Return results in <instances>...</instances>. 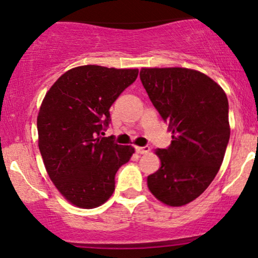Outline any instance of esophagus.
<instances>
[{
    "label": "esophagus",
    "instance_id": "esophagus-1",
    "mask_svg": "<svg viewBox=\"0 0 258 258\" xmlns=\"http://www.w3.org/2000/svg\"><path fill=\"white\" fill-rule=\"evenodd\" d=\"M149 150H150V147H148V146L136 147V152H137L138 154H147V153H149Z\"/></svg>",
    "mask_w": 258,
    "mask_h": 258
}]
</instances>
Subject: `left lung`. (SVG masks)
Segmentation results:
<instances>
[{"instance_id": "1", "label": "left lung", "mask_w": 258, "mask_h": 258, "mask_svg": "<svg viewBox=\"0 0 258 258\" xmlns=\"http://www.w3.org/2000/svg\"><path fill=\"white\" fill-rule=\"evenodd\" d=\"M139 78L173 135L166 149L155 150L161 167L148 176V188L166 205H185L206 190L223 161L227 96L205 74L185 68H143Z\"/></svg>"}]
</instances>
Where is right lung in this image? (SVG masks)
<instances>
[{"mask_svg":"<svg viewBox=\"0 0 258 258\" xmlns=\"http://www.w3.org/2000/svg\"><path fill=\"white\" fill-rule=\"evenodd\" d=\"M137 76V69L84 65L63 74L44 97L38 148L49 178L74 205L104 204L115 190L117 170L135 153L102 135L111 122L112 103Z\"/></svg>","mask_w":258,"mask_h":258,"instance_id":"right-lung-1","label":"right lung"}]
</instances>
